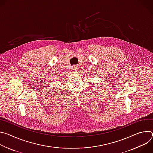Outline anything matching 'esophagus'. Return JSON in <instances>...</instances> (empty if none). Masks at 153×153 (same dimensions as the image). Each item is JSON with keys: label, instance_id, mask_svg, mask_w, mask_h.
I'll return each mask as SVG.
<instances>
[{"label": "esophagus", "instance_id": "esophagus-1", "mask_svg": "<svg viewBox=\"0 0 153 153\" xmlns=\"http://www.w3.org/2000/svg\"><path fill=\"white\" fill-rule=\"evenodd\" d=\"M72 69L73 70H74V71H76V70H77V67L76 66V65H73V66L72 67Z\"/></svg>", "mask_w": 153, "mask_h": 153}]
</instances>
